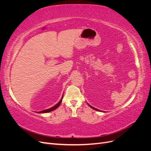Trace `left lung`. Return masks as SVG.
Masks as SVG:
<instances>
[{"label": "left lung", "mask_w": 151, "mask_h": 151, "mask_svg": "<svg viewBox=\"0 0 151 151\" xmlns=\"http://www.w3.org/2000/svg\"><path fill=\"white\" fill-rule=\"evenodd\" d=\"M88 105H89V106H90V107H91V108H93V109H95V110H96V111H100V110H99V109H96V108H94V107H93V106H91V105H89V104H88Z\"/></svg>", "instance_id": "1"}]
</instances>
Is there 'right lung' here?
<instances>
[{"label": "right lung", "instance_id": "add662e5", "mask_svg": "<svg viewBox=\"0 0 151 151\" xmlns=\"http://www.w3.org/2000/svg\"><path fill=\"white\" fill-rule=\"evenodd\" d=\"M63 95L62 96V99H60V101H59L56 105H55L54 106H53V107H52L51 108H49V109H45V110H43V111H39L38 113H48V112H50V111H53V110H55V109H57L59 106H60V103H62V99H63Z\"/></svg>", "mask_w": 151, "mask_h": 151}]
</instances>
